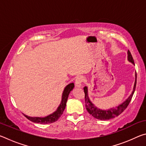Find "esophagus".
Segmentation results:
<instances>
[{
    "label": "esophagus",
    "instance_id": "esophagus-1",
    "mask_svg": "<svg viewBox=\"0 0 146 146\" xmlns=\"http://www.w3.org/2000/svg\"><path fill=\"white\" fill-rule=\"evenodd\" d=\"M84 81V78L82 76H77L75 80V86L77 88H80L81 86H82V84Z\"/></svg>",
    "mask_w": 146,
    "mask_h": 146
}]
</instances>
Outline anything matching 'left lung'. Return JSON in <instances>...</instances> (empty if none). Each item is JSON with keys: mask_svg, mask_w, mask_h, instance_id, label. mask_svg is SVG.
Masks as SVG:
<instances>
[{"mask_svg": "<svg viewBox=\"0 0 146 146\" xmlns=\"http://www.w3.org/2000/svg\"><path fill=\"white\" fill-rule=\"evenodd\" d=\"M127 60L130 62L131 63H132L133 65H135L134 60H133L131 54L129 50L127 51ZM136 84H137V73L135 72V80L131 94L128 97V98L124 102H123L119 105L115 106V107L108 109V110H101V109L97 108V106L91 102L88 95V87L87 86H85L84 88V90L85 93V102L86 110H87L88 113L92 115L94 118L100 120H107L117 117V116L121 114L125 110V108L127 107V106L129 105L130 101L133 97V94H134Z\"/></svg>", "mask_w": 146, "mask_h": 146, "instance_id": "8db88e82", "label": "left lung"}]
</instances>
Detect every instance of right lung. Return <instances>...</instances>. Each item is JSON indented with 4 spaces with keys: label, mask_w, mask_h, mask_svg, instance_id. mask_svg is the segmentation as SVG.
Listing matches in <instances>:
<instances>
[{
    "label": "right lung",
    "mask_w": 146,
    "mask_h": 146,
    "mask_svg": "<svg viewBox=\"0 0 146 146\" xmlns=\"http://www.w3.org/2000/svg\"><path fill=\"white\" fill-rule=\"evenodd\" d=\"M74 86H75L74 83H70V84L66 86L63 91L62 95V100L60 105L58 106V107L56 109L55 111H54L53 113H51V114L44 117H29L28 115H26L25 114H24V113L23 115L25 116L28 120L35 123L47 124V123H51L56 122V121L60 117V116L62 115L64 110H65L66 102H67L69 95H70L71 91L73 90Z\"/></svg>",
    "instance_id": "obj_1"
}]
</instances>
